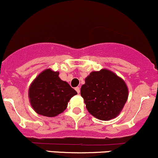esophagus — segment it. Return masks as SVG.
Here are the masks:
<instances>
[{
  "mask_svg": "<svg viewBox=\"0 0 158 158\" xmlns=\"http://www.w3.org/2000/svg\"><path fill=\"white\" fill-rule=\"evenodd\" d=\"M75 90L77 91V93H80V87H79V86H77V87L75 88Z\"/></svg>",
  "mask_w": 158,
  "mask_h": 158,
  "instance_id": "obj_1",
  "label": "esophagus"
}]
</instances>
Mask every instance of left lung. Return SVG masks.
<instances>
[{
	"label": "left lung",
	"mask_w": 158,
	"mask_h": 158,
	"mask_svg": "<svg viewBox=\"0 0 158 158\" xmlns=\"http://www.w3.org/2000/svg\"><path fill=\"white\" fill-rule=\"evenodd\" d=\"M81 95L86 108L95 118L109 120L119 114L127 98L128 89L124 81L111 71L93 72L85 79Z\"/></svg>",
	"instance_id": "left-lung-1"
}]
</instances>
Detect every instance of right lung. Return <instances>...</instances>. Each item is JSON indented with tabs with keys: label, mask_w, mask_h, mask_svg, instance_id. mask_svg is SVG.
Instances as JSON below:
<instances>
[{
	"label": "right lung",
	"mask_w": 158,
	"mask_h": 158,
	"mask_svg": "<svg viewBox=\"0 0 158 158\" xmlns=\"http://www.w3.org/2000/svg\"><path fill=\"white\" fill-rule=\"evenodd\" d=\"M77 92L59 77L58 72L47 69L35 79L29 87L28 96L32 108L46 117H55L63 112L68 102Z\"/></svg>",
	"instance_id": "1"
}]
</instances>
